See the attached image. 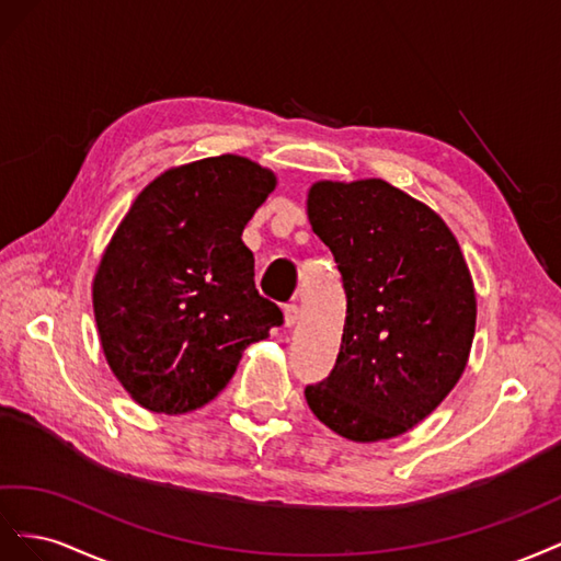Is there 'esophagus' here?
<instances>
[{
    "label": "esophagus",
    "mask_w": 561,
    "mask_h": 561,
    "mask_svg": "<svg viewBox=\"0 0 561 561\" xmlns=\"http://www.w3.org/2000/svg\"><path fill=\"white\" fill-rule=\"evenodd\" d=\"M298 317H300V310H298L296 302H291V306H286L284 308V324H286V329H294L298 324Z\"/></svg>",
    "instance_id": "34e87169"
}]
</instances>
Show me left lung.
Returning a JSON list of instances; mask_svg holds the SVG:
<instances>
[{"label":"left lung","mask_w":561,"mask_h":561,"mask_svg":"<svg viewBox=\"0 0 561 561\" xmlns=\"http://www.w3.org/2000/svg\"><path fill=\"white\" fill-rule=\"evenodd\" d=\"M308 218L347 296L339 359L306 388L308 407L350 442L404 435L468 366L477 298L458 239L437 211L382 179L312 183Z\"/></svg>","instance_id":"1"}]
</instances>
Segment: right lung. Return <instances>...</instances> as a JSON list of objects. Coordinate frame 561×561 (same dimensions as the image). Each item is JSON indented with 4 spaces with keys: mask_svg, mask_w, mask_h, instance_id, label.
Masks as SVG:
<instances>
[{
    "mask_svg": "<svg viewBox=\"0 0 561 561\" xmlns=\"http://www.w3.org/2000/svg\"><path fill=\"white\" fill-rule=\"evenodd\" d=\"M277 185L239 154L206 157L142 187L103 251L93 314L136 404L181 415L228 386L242 352L284 322L253 284L242 232Z\"/></svg>",
    "mask_w": 561,
    "mask_h": 561,
    "instance_id": "1",
    "label": "right lung"
}]
</instances>
